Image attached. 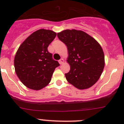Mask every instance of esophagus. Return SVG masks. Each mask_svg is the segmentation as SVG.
Wrapping results in <instances>:
<instances>
[{
    "label": "esophagus",
    "instance_id": "obj_1",
    "mask_svg": "<svg viewBox=\"0 0 124 124\" xmlns=\"http://www.w3.org/2000/svg\"><path fill=\"white\" fill-rule=\"evenodd\" d=\"M59 63L61 65L63 64V62H64V60H63V59H60L59 61Z\"/></svg>",
    "mask_w": 124,
    "mask_h": 124
}]
</instances>
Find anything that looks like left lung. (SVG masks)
<instances>
[{"label":"left lung","mask_w":124,"mask_h":124,"mask_svg":"<svg viewBox=\"0 0 124 124\" xmlns=\"http://www.w3.org/2000/svg\"><path fill=\"white\" fill-rule=\"evenodd\" d=\"M57 35L68 49L70 70L65 74L67 80L79 89L93 86L104 67V54L100 44L82 31L65 30Z\"/></svg>","instance_id":"1"}]
</instances>
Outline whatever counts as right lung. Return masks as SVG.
Masks as SVG:
<instances>
[{
  "label": "right lung",
  "instance_id": "obj_1",
  "mask_svg": "<svg viewBox=\"0 0 124 124\" xmlns=\"http://www.w3.org/2000/svg\"><path fill=\"white\" fill-rule=\"evenodd\" d=\"M56 33L39 29L29 36L18 48L14 58L17 76L26 87L40 90L50 82L55 68L60 65L47 50Z\"/></svg>",
  "mask_w": 124,
  "mask_h": 124
}]
</instances>
